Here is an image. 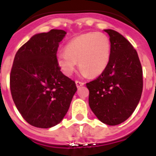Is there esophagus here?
<instances>
[{"label":"esophagus","instance_id":"1","mask_svg":"<svg viewBox=\"0 0 156 156\" xmlns=\"http://www.w3.org/2000/svg\"><path fill=\"white\" fill-rule=\"evenodd\" d=\"M76 85L77 87H80L84 85V83L80 80H76Z\"/></svg>","mask_w":156,"mask_h":156}]
</instances>
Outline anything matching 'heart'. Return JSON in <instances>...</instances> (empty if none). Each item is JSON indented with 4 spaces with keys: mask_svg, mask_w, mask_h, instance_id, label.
<instances>
[{
    "mask_svg": "<svg viewBox=\"0 0 156 156\" xmlns=\"http://www.w3.org/2000/svg\"><path fill=\"white\" fill-rule=\"evenodd\" d=\"M110 53L111 43L108 36L101 32H90L69 41L65 51L57 54V62L66 76L73 75L77 62L84 75L98 76L108 66Z\"/></svg>",
    "mask_w": 156,
    "mask_h": 156,
    "instance_id": "b5f03b06",
    "label": "heart"
}]
</instances>
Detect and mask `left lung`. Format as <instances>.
Here are the masks:
<instances>
[{
    "mask_svg": "<svg viewBox=\"0 0 156 156\" xmlns=\"http://www.w3.org/2000/svg\"><path fill=\"white\" fill-rule=\"evenodd\" d=\"M109 35L111 53L105 69L87 83L89 105L98 119L110 126L129 118L139 103L143 90V71L137 51L118 32Z\"/></svg>",
    "mask_w": 156,
    "mask_h": 156,
    "instance_id": "left-lung-1",
    "label": "left lung"
}]
</instances>
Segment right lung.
Masks as SVG:
<instances>
[{
	"label": "right lung",
	"instance_id": "right-lung-1",
	"mask_svg": "<svg viewBox=\"0 0 156 156\" xmlns=\"http://www.w3.org/2000/svg\"><path fill=\"white\" fill-rule=\"evenodd\" d=\"M66 34L62 30L36 34L14 58L10 73L12 99L23 119L36 127L50 128L61 122L77 90L57 62L58 44Z\"/></svg>",
	"mask_w": 156,
	"mask_h": 156
}]
</instances>
